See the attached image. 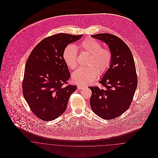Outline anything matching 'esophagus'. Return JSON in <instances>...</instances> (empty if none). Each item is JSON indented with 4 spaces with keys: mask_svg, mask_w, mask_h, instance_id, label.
Segmentation results:
<instances>
[{
    "mask_svg": "<svg viewBox=\"0 0 158 158\" xmlns=\"http://www.w3.org/2000/svg\"><path fill=\"white\" fill-rule=\"evenodd\" d=\"M85 87V86H83V85H78V86H77V88H78V89H83Z\"/></svg>",
    "mask_w": 158,
    "mask_h": 158,
    "instance_id": "obj_1",
    "label": "esophagus"
}]
</instances>
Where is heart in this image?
<instances>
[{
    "label": "heart",
    "mask_w": 158,
    "mask_h": 158,
    "mask_svg": "<svg viewBox=\"0 0 158 158\" xmlns=\"http://www.w3.org/2000/svg\"><path fill=\"white\" fill-rule=\"evenodd\" d=\"M80 49L90 54L87 62L86 68L77 69L72 74L74 82L80 85H87L94 80L98 75L105 74L111 66L113 56L111 51L103 48L102 44L97 40L89 38L80 44ZM63 60L70 69H74L78 64V52L76 46L68 45L63 53Z\"/></svg>",
    "instance_id": "obj_1"
}]
</instances>
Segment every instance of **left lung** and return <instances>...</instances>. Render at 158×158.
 <instances>
[{
    "mask_svg": "<svg viewBox=\"0 0 158 158\" xmlns=\"http://www.w3.org/2000/svg\"><path fill=\"white\" fill-rule=\"evenodd\" d=\"M107 44L112 53L111 66L99 82L102 88L92 91L90 107L100 117L110 120L125 113L131 105L137 86V76L132 53L118 37L109 33L92 35Z\"/></svg>",
    "mask_w": 158,
    "mask_h": 158,
    "instance_id": "1",
    "label": "left lung"
}]
</instances>
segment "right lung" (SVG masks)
Here are the masks:
<instances>
[{"mask_svg":"<svg viewBox=\"0 0 158 158\" xmlns=\"http://www.w3.org/2000/svg\"><path fill=\"white\" fill-rule=\"evenodd\" d=\"M67 33L50 36L35 46L26 62L23 81L24 98L31 112L44 121L64 113L77 86L68 85L70 74L63 53L82 36Z\"/></svg>","mask_w":158,"mask_h":158,"instance_id":"obj_1","label":"right lung"}]
</instances>
